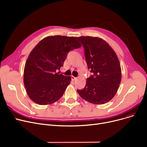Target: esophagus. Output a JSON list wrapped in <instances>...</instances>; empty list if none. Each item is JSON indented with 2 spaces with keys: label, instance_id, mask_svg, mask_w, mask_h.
Returning <instances> with one entry per match:
<instances>
[{
  "label": "esophagus",
  "instance_id": "34e87169",
  "mask_svg": "<svg viewBox=\"0 0 147 147\" xmlns=\"http://www.w3.org/2000/svg\"><path fill=\"white\" fill-rule=\"evenodd\" d=\"M71 80H73V81L76 80V79H77V78H76V77H74V76H71Z\"/></svg>",
  "mask_w": 147,
  "mask_h": 147
}]
</instances>
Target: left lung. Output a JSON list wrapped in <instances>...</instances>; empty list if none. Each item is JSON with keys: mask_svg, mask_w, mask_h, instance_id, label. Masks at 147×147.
<instances>
[{"mask_svg": "<svg viewBox=\"0 0 147 147\" xmlns=\"http://www.w3.org/2000/svg\"><path fill=\"white\" fill-rule=\"evenodd\" d=\"M84 46L88 68L92 75L84 89L77 91L95 105L109 101L116 94L121 80V68L117 54L106 41L98 37H76Z\"/></svg>", "mask_w": 147, "mask_h": 147, "instance_id": "8db88e82", "label": "left lung"}]
</instances>
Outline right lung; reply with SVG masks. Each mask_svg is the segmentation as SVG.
Returning <instances> with one entry per match:
<instances>
[{
  "instance_id": "obj_1",
  "label": "right lung",
  "mask_w": 147,
  "mask_h": 147,
  "mask_svg": "<svg viewBox=\"0 0 147 147\" xmlns=\"http://www.w3.org/2000/svg\"><path fill=\"white\" fill-rule=\"evenodd\" d=\"M81 47L76 37L49 36L30 53L24 69V85L29 98L40 105L58 101L70 84V76L59 74L68 53Z\"/></svg>"
}]
</instances>
